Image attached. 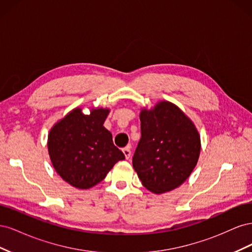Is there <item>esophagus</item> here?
I'll return each instance as SVG.
<instances>
[{"mask_svg":"<svg viewBox=\"0 0 252 252\" xmlns=\"http://www.w3.org/2000/svg\"><path fill=\"white\" fill-rule=\"evenodd\" d=\"M123 154H124V156H125V158L128 159L129 158H130V156H131V151H130V147L129 146H127V147H125L124 149H123Z\"/></svg>","mask_w":252,"mask_h":252,"instance_id":"esophagus-1","label":"esophagus"}]
</instances>
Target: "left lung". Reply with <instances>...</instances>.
I'll use <instances>...</instances> for the list:
<instances>
[{
  "label": "left lung",
  "instance_id": "left-lung-1",
  "mask_svg": "<svg viewBox=\"0 0 252 252\" xmlns=\"http://www.w3.org/2000/svg\"><path fill=\"white\" fill-rule=\"evenodd\" d=\"M141 140L132 166L145 188L154 193L182 185L197 163L201 139L192 121L174 104L162 101L140 113Z\"/></svg>",
  "mask_w": 252,
  "mask_h": 252
}]
</instances>
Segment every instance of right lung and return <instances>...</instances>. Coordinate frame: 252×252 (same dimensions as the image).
<instances>
[{
	"label": "right lung",
	"instance_id": "obj_1",
	"mask_svg": "<svg viewBox=\"0 0 252 252\" xmlns=\"http://www.w3.org/2000/svg\"><path fill=\"white\" fill-rule=\"evenodd\" d=\"M108 113L107 108L93 109L90 114L75 108L49 131L47 146L53 168L75 188L94 187L125 158L103 126Z\"/></svg>",
	"mask_w": 252,
	"mask_h": 252
}]
</instances>
